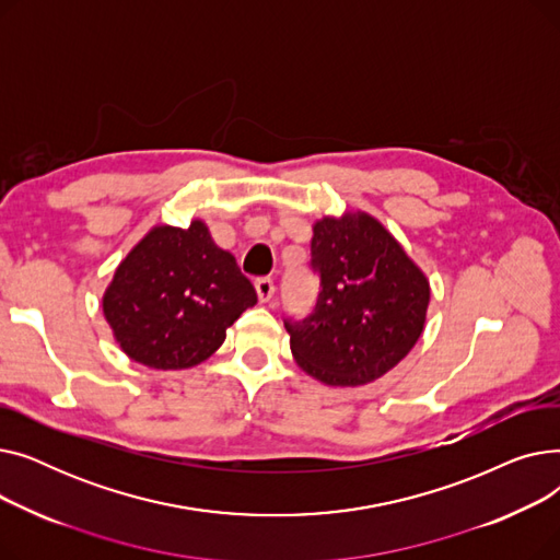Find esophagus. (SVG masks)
Instances as JSON below:
<instances>
[{
  "mask_svg": "<svg viewBox=\"0 0 560 560\" xmlns=\"http://www.w3.org/2000/svg\"><path fill=\"white\" fill-rule=\"evenodd\" d=\"M254 288H256L258 302H270L275 298V283H272V279H258L254 283Z\"/></svg>",
  "mask_w": 560,
  "mask_h": 560,
  "instance_id": "1",
  "label": "esophagus"
}]
</instances>
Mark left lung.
<instances>
[{"instance_id": "1", "label": "left lung", "mask_w": 560, "mask_h": 560, "mask_svg": "<svg viewBox=\"0 0 560 560\" xmlns=\"http://www.w3.org/2000/svg\"><path fill=\"white\" fill-rule=\"evenodd\" d=\"M311 268L319 295L308 317H288L295 361L322 384L361 386L393 370L422 336L429 281L368 213L315 222Z\"/></svg>"}]
</instances>
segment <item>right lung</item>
Instances as JSON below:
<instances>
[{
	"mask_svg": "<svg viewBox=\"0 0 560 560\" xmlns=\"http://www.w3.org/2000/svg\"><path fill=\"white\" fill-rule=\"evenodd\" d=\"M256 290L203 222L154 226L115 270L104 315L122 351L154 370L209 359Z\"/></svg>",
	"mask_w": 560,
	"mask_h": 560,
	"instance_id": "add662e5",
	"label": "right lung"
}]
</instances>
